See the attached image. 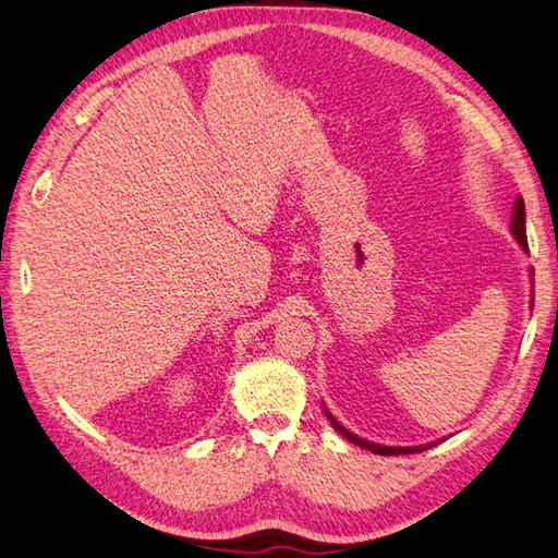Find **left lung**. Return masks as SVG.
Here are the masks:
<instances>
[{"label":"left lung","mask_w":558,"mask_h":558,"mask_svg":"<svg viewBox=\"0 0 558 558\" xmlns=\"http://www.w3.org/2000/svg\"><path fill=\"white\" fill-rule=\"evenodd\" d=\"M511 232L513 238L521 242V247L527 250V238H525V204H523V197H518L515 204H513V216H511ZM326 416L330 418V423L338 427V430L349 439V442H354L359 447H364L368 451H373V454H380V457H395V454H413V451H423L427 447H383V445H373L368 442V439H361L356 435H352L347 430V427H342L338 421H335L330 413L326 411Z\"/></svg>","instance_id":"obj_1"}]
</instances>
